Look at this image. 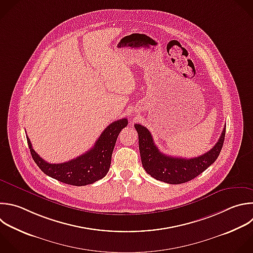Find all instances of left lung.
<instances>
[{
    "label": "left lung",
    "mask_w": 253,
    "mask_h": 253,
    "mask_svg": "<svg viewBox=\"0 0 253 253\" xmlns=\"http://www.w3.org/2000/svg\"><path fill=\"white\" fill-rule=\"evenodd\" d=\"M134 126L138 132L139 150L144 170L154 179L171 185L184 184L206 171L217 159L225 136V128H223L217 143L209 152L196 158L185 159L161 153L154 144L149 130L140 124Z\"/></svg>",
    "instance_id": "left-lung-1"
}]
</instances>
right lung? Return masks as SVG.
Here are the masks:
<instances>
[{
	"label": "right lung",
	"mask_w": 253,
	"mask_h": 253,
	"mask_svg": "<svg viewBox=\"0 0 253 253\" xmlns=\"http://www.w3.org/2000/svg\"><path fill=\"white\" fill-rule=\"evenodd\" d=\"M126 118L114 121L99 136L93 148L65 163L50 164L33 149L27 137L32 157L40 169L48 177L71 186H86L104 178L109 171L112 152L121 130L126 127Z\"/></svg>",
	"instance_id": "obj_1"
}]
</instances>
